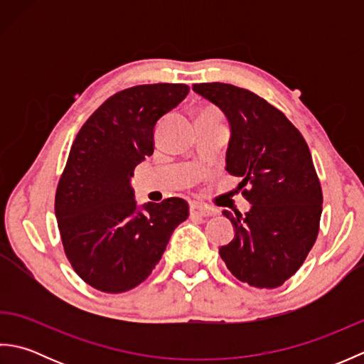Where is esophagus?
Segmentation results:
<instances>
[{
	"label": "esophagus",
	"mask_w": 364,
	"mask_h": 364,
	"mask_svg": "<svg viewBox=\"0 0 364 364\" xmlns=\"http://www.w3.org/2000/svg\"><path fill=\"white\" fill-rule=\"evenodd\" d=\"M189 211L192 215H200V218H206V215H211L214 213L211 208H208L198 202H192L189 206Z\"/></svg>",
	"instance_id": "34e87169"
}]
</instances>
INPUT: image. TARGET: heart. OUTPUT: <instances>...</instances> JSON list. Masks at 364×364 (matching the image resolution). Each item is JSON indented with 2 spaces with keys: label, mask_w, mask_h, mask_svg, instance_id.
<instances>
[{
  "label": "heart",
  "mask_w": 364,
  "mask_h": 364,
  "mask_svg": "<svg viewBox=\"0 0 364 364\" xmlns=\"http://www.w3.org/2000/svg\"><path fill=\"white\" fill-rule=\"evenodd\" d=\"M198 115H220V114L218 112V109H214V107L205 106V107H202V109L198 111Z\"/></svg>",
  "instance_id": "heart-1"
}]
</instances>
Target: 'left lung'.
<instances>
[{"label": "left lung", "mask_w": 364, "mask_h": 364, "mask_svg": "<svg viewBox=\"0 0 364 364\" xmlns=\"http://www.w3.org/2000/svg\"><path fill=\"white\" fill-rule=\"evenodd\" d=\"M230 123L227 172L241 176L245 214H222L235 237L219 249L237 280L277 288L297 272L316 242L322 189L311 153L300 131L277 107L253 92L225 82L194 84Z\"/></svg>", "instance_id": "obj_1"}]
</instances>
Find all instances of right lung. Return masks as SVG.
Segmentation results:
<instances>
[{
  "instance_id": "add662e5",
  "label": "right lung",
  "mask_w": 364,
  "mask_h": 364,
  "mask_svg": "<svg viewBox=\"0 0 364 364\" xmlns=\"http://www.w3.org/2000/svg\"><path fill=\"white\" fill-rule=\"evenodd\" d=\"M189 94L186 84H144L109 97L76 134L54 211L68 261L84 282L117 294L141 284L173 230L188 219L178 197L137 206L131 178L153 154L159 119Z\"/></svg>"
}]
</instances>
